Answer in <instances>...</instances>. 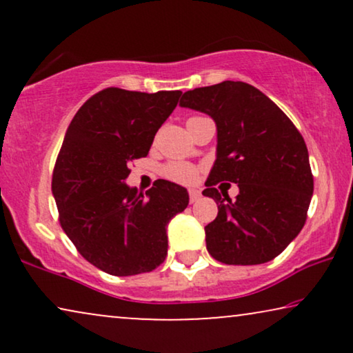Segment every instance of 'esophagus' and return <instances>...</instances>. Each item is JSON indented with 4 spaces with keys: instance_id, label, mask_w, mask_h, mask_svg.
<instances>
[{
    "instance_id": "1",
    "label": "esophagus",
    "mask_w": 353,
    "mask_h": 353,
    "mask_svg": "<svg viewBox=\"0 0 353 353\" xmlns=\"http://www.w3.org/2000/svg\"><path fill=\"white\" fill-rule=\"evenodd\" d=\"M199 199H201V191L190 190V202H191V204H194V202H197Z\"/></svg>"
}]
</instances>
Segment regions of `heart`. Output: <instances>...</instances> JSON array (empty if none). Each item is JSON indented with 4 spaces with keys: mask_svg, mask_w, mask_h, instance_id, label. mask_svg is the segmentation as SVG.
Listing matches in <instances>:
<instances>
[{
    "mask_svg": "<svg viewBox=\"0 0 353 353\" xmlns=\"http://www.w3.org/2000/svg\"><path fill=\"white\" fill-rule=\"evenodd\" d=\"M162 175L173 183L192 185L199 178V170L188 162H170L162 168Z\"/></svg>",
    "mask_w": 353,
    "mask_h": 353,
    "instance_id": "b5f03b06",
    "label": "heart"
}]
</instances>
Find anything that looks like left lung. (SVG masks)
Segmentation results:
<instances>
[{"instance_id":"obj_1","label":"left lung","mask_w":353,"mask_h":353,"mask_svg":"<svg viewBox=\"0 0 353 353\" xmlns=\"http://www.w3.org/2000/svg\"><path fill=\"white\" fill-rule=\"evenodd\" d=\"M180 105L210 115L216 125V159L202 191L219 204V215L205 226L209 254L226 265L278 257L305 225L313 194L302 134L268 96L244 81L186 91ZM220 181L239 185L234 201L221 199L214 188Z\"/></svg>"}]
</instances>
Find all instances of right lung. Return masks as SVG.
<instances>
[{"mask_svg":"<svg viewBox=\"0 0 353 353\" xmlns=\"http://www.w3.org/2000/svg\"><path fill=\"white\" fill-rule=\"evenodd\" d=\"M181 91L105 88L67 128L52 172L59 223L83 259L114 276L157 268L167 257V225L188 207L180 185L157 180L138 192L125 185L130 162L148 156Z\"/></svg>","mask_w":353,"mask_h":353,"instance_id":"obj_1","label":"right lung"}]
</instances>
